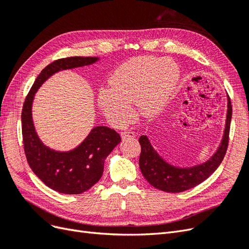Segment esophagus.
<instances>
[{"mask_svg":"<svg viewBox=\"0 0 249 249\" xmlns=\"http://www.w3.org/2000/svg\"><path fill=\"white\" fill-rule=\"evenodd\" d=\"M136 137V134L132 131H124L122 132V138L123 139H127V138H135Z\"/></svg>","mask_w":249,"mask_h":249,"instance_id":"obj_1","label":"esophagus"}]
</instances>
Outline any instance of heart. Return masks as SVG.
Returning a JSON list of instances; mask_svg holds the SVG:
<instances>
[{
	"label": "heart",
	"mask_w": 249,
	"mask_h": 249,
	"mask_svg": "<svg viewBox=\"0 0 249 249\" xmlns=\"http://www.w3.org/2000/svg\"><path fill=\"white\" fill-rule=\"evenodd\" d=\"M179 79V69L171 59L140 56L120 64L109 79L110 88L99 92V106L112 124L124 125L132 119L131 104L152 117L167 103Z\"/></svg>",
	"instance_id": "1"
}]
</instances>
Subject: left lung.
I'll return each mask as SVG.
<instances>
[{
	"mask_svg": "<svg viewBox=\"0 0 249 249\" xmlns=\"http://www.w3.org/2000/svg\"><path fill=\"white\" fill-rule=\"evenodd\" d=\"M231 105L228 95V111L223 136L216 152L209 159L190 167L173 166L157 153L145 135L139 138L141 154L139 166L143 177L155 188L165 192L178 193L199 185L218 168L229 145V134L231 119Z\"/></svg>",
	"mask_w": 249,
	"mask_h": 249,
	"instance_id": "left-lung-1",
	"label": "left lung"
}]
</instances>
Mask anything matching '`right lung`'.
Returning <instances> with one entry per match:
<instances>
[{"label":"right lung","instance_id":"obj_1","mask_svg":"<svg viewBox=\"0 0 249 249\" xmlns=\"http://www.w3.org/2000/svg\"><path fill=\"white\" fill-rule=\"evenodd\" d=\"M99 60V57H69L52 62L36 78L22 107L21 132L27 161L35 175L59 193L80 194L99 182L105 160L122 139L114 130L99 125L76 148L69 152L52 149L43 144L35 131L32 119L34 95L54 73L93 64Z\"/></svg>","mask_w":249,"mask_h":249}]
</instances>
